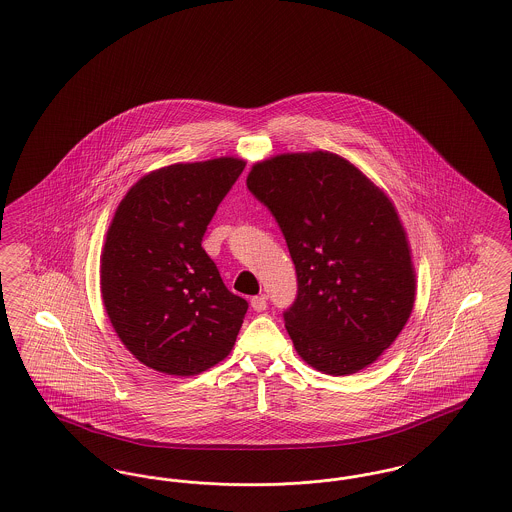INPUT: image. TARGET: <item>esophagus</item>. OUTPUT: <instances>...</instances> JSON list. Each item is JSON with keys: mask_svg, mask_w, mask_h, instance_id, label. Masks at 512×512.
<instances>
[{"mask_svg": "<svg viewBox=\"0 0 512 512\" xmlns=\"http://www.w3.org/2000/svg\"><path fill=\"white\" fill-rule=\"evenodd\" d=\"M251 307H253V311H257V313L267 311V297H265V295H255V297L251 299Z\"/></svg>", "mask_w": 512, "mask_h": 512, "instance_id": "esophagus-1", "label": "esophagus"}]
</instances>
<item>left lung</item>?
<instances>
[{"label": "left lung", "instance_id": "8db88e82", "mask_svg": "<svg viewBox=\"0 0 512 512\" xmlns=\"http://www.w3.org/2000/svg\"><path fill=\"white\" fill-rule=\"evenodd\" d=\"M247 188L278 222L297 272L284 313L297 355L324 374L372 365L411 317L413 253L390 197L330 151L259 161Z\"/></svg>", "mask_w": 512, "mask_h": 512}]
</instances>
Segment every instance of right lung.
Listing matches in <instances>:
<instances>
[{
	"mask_svg": "<svg viewBox=\"0 0 512 512\" xmlns=\"http://www.w3.org/2000/svg\"><path fill=\"white\" fill-rule=\"evenodd\" d=\"M244 159L174 163L122 197L99 261L101 297L117 336L142 363L194 376L232 351L247 301L222 284L201 247Z\"/></svg>",
	"mask_w": 512,
	"mask_h": 512,
	"instance_id": "1",
	"label": "right lung"
}]
</instances>
